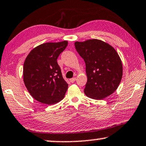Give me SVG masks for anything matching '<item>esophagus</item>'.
<instances>
[{"label": "esophagus", "instance_id": "obj_1", "mask_svg": "<svg viewBox=\"0 0 146 146\" xmlns=\"http://www.w3.org/2000/svg\"><path fill=\"white\" fill-rule=\"evenodd\" d=\"M75 81H76V78H75V77H73V78L70 79V81H71V83H74Z\"/></svg>", "mask_w": 146, "mask_h": 146}]
</instances>
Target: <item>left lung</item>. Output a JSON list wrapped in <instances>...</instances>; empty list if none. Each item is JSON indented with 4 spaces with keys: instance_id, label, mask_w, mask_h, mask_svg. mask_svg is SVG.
<instances>
[{
    "instance_id": "1",
    "label": "left lung",
    "mask_w": 146,
    "mask_h": 146,
    "mask_svg": "<svg viewBox=\"0 0 146 146\" xmlns=\"http://www.w3.org/2000/svg\"><path fill=\"white\" fill-rule=\"evenodd\" d=\"M75 46L86 65L85 94L99 100L111 95L117 89L123 75L121 59L115 48L98 39L76 41Z\"/></svg>"
}]
</instances>
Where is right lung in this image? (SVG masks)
Segmentation results:
<instances>
[{
  "label": "right lung",
  "mask_w": 146,
  "mask_h": 146,
  "mask_svg": "<svg viewBox=\"0 0 146 146\" xmlns=\"http://www.w3.org/2000/svg\"><path fill=\"white\" fill-rule=\"evenodd\" d=\"M68 44L67 40L45 42L34 48L25 59L23 80L35 100L52 105L63 100L68 88L57 59Z\"/></svg>",
  "instance_id": "add662e5"
}]
</instances>
